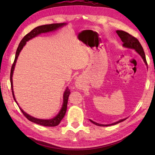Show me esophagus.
Returning a JSON list of instances; mask_svg holds the SVG:
<instances>
[{"label": "esophagus", "mask_w": 155, "mask_h": 155, "mask_svg": "<svg viewBox=\"0 0 155 155\" xmlns=\"http://www.w3.org/2000/svg\"><path fill=\"white\" fill-rule=\"evenodd\" d=\"M77 87H78V86H79V85H80V84H79V83H77Z\"/></svg>", "instance_id": "34e87169"}]
</instances>
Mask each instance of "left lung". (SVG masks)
Returning <instances> with one entry per match:
<instances>
[{
  "mask_svg": "<svg viewBox=\"0 0 155 155\" xmlns=\"http://www.w3.org/2000/svg\"><path fill=\"white\" fill-rule=\"evenodd\" d=\"M116 33H117V35L121 39V40L123 42V46L125 47V48H131V49H134L135 51L137 52V53L140 54V55L141 57V58L143 59L144 63H145L146 65H147V61L146 59V55L145 53H144L143 49L141 46V44L140 43V41H138V40L135 37L132 36L130 35L129 33H128L125 31H119L117 30L116 31ZM127 118L125 119H122L120 120L119 121H117L116 122L112 123L111 124H98V123H96L95 122L92 121V120H90L91 122H92L93 124H96L97 126H99V127H108V126H111V125H115L117 124V123H120L121 122H123L124 120H125Z\"/></svg>",
  "mask_w": 155,
  "mask_h": 155,
  "instance_id": "8db88e82",
  "label": "left lung"
}]
</instances>
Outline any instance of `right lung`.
Segmentation results:
<instances>
[{
	"label": "right lung",
	"instance_id": "obj_1",
	"mask_svg": "<svg viewBox=\"0 0 155 155\" xmlns=\"http://www.w3.org/2000/svg\"><path fill=\"white\" fill-rule=\"evenodd\" d=\"M65 25H66V23H57V24H51V25H46L39 26V27H37L35 28H33V29L31 31V32H29L28 34H27V35H26L24 37V38H22V40H21L20 43L19 44V46H18V48H17L14 64H12V66L11 74H10V82H11V87H12V91L13 97H14V101H15V103H17L18 105V104L17 103V101H15L14 93V90H13L12 77H13V74H14V68H15V63H16L18 57V55H19L20 51H22L23 47L25 46V45L26 44V42L28 41V40H31L32 38H35V37L38 36V35H40V34H41V33H47V32H50V31H55L58 28H61V27H63V26H64ZM70 94V90L68 89V87H67L66 89H65V90L64 93V103H63V105H62L61 110H60L59 114H57L55 117H53V118L51 119V120H42V119L35 118V117L31 116L30 115H28V114H27V113H25L19 107L20 109L21 110V111L22 112V114H24L25 116L27 117V118L31 122L35 123V124L41 125V126H44V127H56V126H57L59 124L60 122L61 121V120L64 118L65 113H66L68 97H69Z\"/></svg>",
	"mask_w": 155,
	"mask_h": 155
}]
</instances>
